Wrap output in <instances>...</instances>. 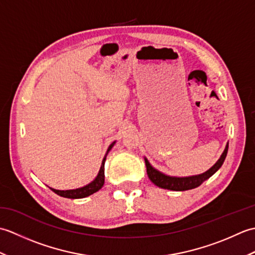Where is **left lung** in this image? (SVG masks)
Listing matches in <instances>:
<instances>
[{
  "label": "left lung",
  "instance_id": "8db88e82",
  "mask_svg": "<svg viewBox=\"0 0 255 255\" xmlns=\"http://www.w3.org/2000/svg\"><path fill=\"white\" fill-rule=\"evenodd\" d=\"M227 153H228V143H227L224 152L221 154L219 160L216 162V163L211 166L208 171L202 173V174L186 176V177H176V176L165 175L160 171L155 170L145 158H144V162H145V166H147V174L150 178V181L152 182L154 185L159 186L161 188L170 189V191L181 192V191H188V189L198 187L203 182L208 180L211 175H214L215 173L220 169L221 165H223L227 156Z\"/></svg>",
  "mask_w": 255,
  "mask_h": 255
}]
</instances>
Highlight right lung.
Here are the masks:
<instances>
[{
  "label": "right lung",
  "instance_id": "1",
  "mask_svg": "<svg viewBox=\"0 0 255 255\" xmlns=\"http://www.w3.org/2000/svg\"><path fill=\"white\" fill-rule=\"evenodd\" d=\"M116 141H114L110 147L107 149V152L104 156V159L102 161V165H101V169L99 174L94 178V181H92L88 185H85L83 187H80V188H75V189H67V191H59V189H55V188H51L50 189L52 192H55L56 194H58L59 196H62V197H66V198H71V199H77V198H84V197H88L90 195L96 193L97 191H100V189L104 185V181H105V174H104V164H105V160H106V155L108 154V152L112 150V148L114 147V144H115Z\"/></svg>",
  "mask_w": 255,
  "mask_h": 255
}]
</instances>
